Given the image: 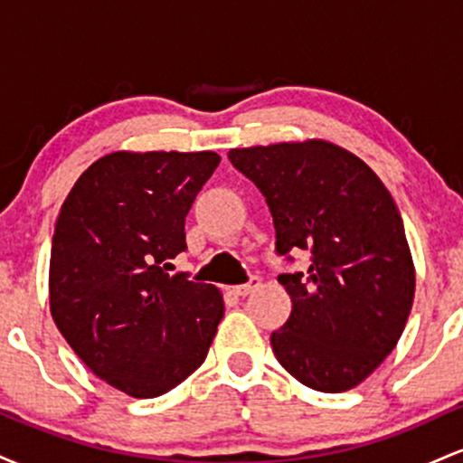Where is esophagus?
Segmentation results:
<instances>
[{"instance_id":"esophagus-1","label":"esophagus","mask_w":463,"mask_h":463,"mask_svg":"<svg viewBox=\"0 0 463 463\" xmlns=\"http://www.w3.org/2000/svg\"><path fill=\"white\" fill-rule=\"evenodd\" d=\"M259 285H261V280H259L257 276H252V279H250L248 283H243V285H235V287H232L231 294H235V296H239V298H243V296L252 294V291L257 289Z\"/></svg>"}]
</instances>
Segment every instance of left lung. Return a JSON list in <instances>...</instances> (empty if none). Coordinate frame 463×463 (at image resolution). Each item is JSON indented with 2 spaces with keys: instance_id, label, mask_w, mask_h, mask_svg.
Here are the masks:
<instances>
[{
  "instance_id": "left-lung-1",
  "label": "left lung",
  "mask_w": 463,
  "mask_h": 463,
  "mask_svg": "<svg viewBox=\"0 0 463 463\" xmlns=\"http://www.w3.org/2000/svg\"><path fill=\"white\" fill-rule=\"evenodd\" d=\"M274 217L276 252L311 254L279 276L291 313L269 342L302 385L346 392L383 364L413 305L416 272L396 202L361 158L322 139L231 150Z\"/></svg>"
}]
</instances>
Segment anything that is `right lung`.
Wrapping results in <instances>:
<instances>
[{
  "mask_svg": "<svg viewBox=\"0 0 463 463\" xmlns=\"http://www.w3.org/2000/svg\"><path fill=\"white\" fill-rule=\"evenodd\" d=\"M217 165L215 152H113L62 202L52 317L84 365L132 398L161 396L198 370L224 316L215 285L169 274Z\"/></svg>",
  "mask_w": 463,
  "mask_h": 463,
  "instance_id": "add662e5",
  "label": "right lung"
}]
</instances>
